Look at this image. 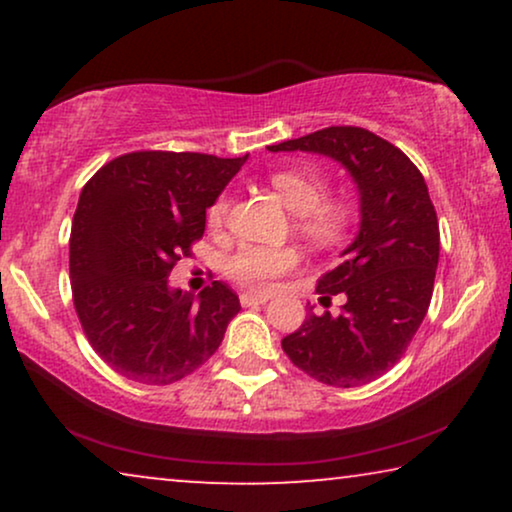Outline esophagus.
<instances>
[{
    "instance_id": "obj_1",
    "label": "esophagus",
    "mask_w": 512,
    "mask_h": 512,
    "mask_svg": "<svg viewBox=\"0 0 512 512\" xmlns=\"http://www.w3.org/2000/svg\"><path fill=\"white\" fill-rule=\"evenodd\" d=\"M270 296H265V293H242L240 296V303L244 307H251V305H263L268 303Z\"/></svg>"
}]
</instances>
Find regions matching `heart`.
I'll use <instances>...</instances> for the list:
<instances>
[{"label":"heart","instance_id":"b5f03b06","mask_svg":"<svg viewBox=\"0 0 512 512\" xmlns=\"http://www.w3.org/2000/svg\"><path fill=\"white\" fill-rule=\"evenodd\" d=\"M270 186L275 188L284 205L298 214V228L319 244H331L345 233L352 219V205L338 198H326V174L314 165L284 167L272 172ZM228 214V195H219L207 209V221L219 228ZM300 261L293 247H265V244H244L228 256V277L244 289L265 291L272 282L291 272Z\"/></svg>","mask_w":512,"mask_h":512}]
</instances>
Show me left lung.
I'll return each instance as SVG.
<instances>
[{
  "mask_svg": "<svg viewBox=\"0 0 512 512\" xmlns=\"http://www.w3.org/2000/svg\"><path fill=\"white\" fill-rule=\"evenodd\" d=\"M268 149L331 156L361 193L359 235L345 261L317 282L324 303L338 293L347 303L338 317L307 314L282 349L328 387L373 382L401 361L431 305L440 230L422 172L398 146L356 125H331Z\"/></svg>",
  "mask_w": 512,
  "mask_h": 512,
  "instance_id": "left-lung-1",
  "label": "left lung"
}]
</instances>
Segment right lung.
<instances>
[{
	"instance_id": "obj_1",
	"label": "right lung",
	"mask_w": 512,
	"mask_h": 512,
	"mask_svg": "<svg viewBox=\"0 0 512 512\" xmlns=\"http://www.w3.org/2000/svg\"><path fill=\"white\" fill-rule=\"evenodd\" d=\"M244 160L132 151L83 186L69 235L72 298L90 347L118 375L165 387L219 349L240 312L235 291L212 282L195 298L167 289V277Z\"/></svg>"
}]
</instances>
